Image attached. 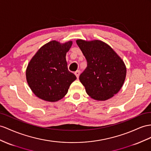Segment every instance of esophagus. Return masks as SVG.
<instances>
[{
	"instance_id": "34e87169",
	"label": "esophagus",
	"mask_w": 151,
	"mask_h": 151,
	"mask_svg": "<svg viewBox=\"0 0 151 151\" xmlns=\"http://www.w3.org/2000/svg\"><path fill=\"white\" fill-rule=\"evenodd\" d=\"M75 75H76V78H78L79 75H80V71H79V70H77V71H76L75 72Z\"/></svg>"
}]
</instances>
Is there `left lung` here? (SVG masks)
Instances as JSON below:
<instances>
[{"label": "left lung", "instance_id": "8db88e82", "mask_svg": "<svg viewBox=\"0 0 151 151\" xmlns=\"http://www.w3.org/2000/svg\"><path fill=\"white\" fill-rule=\"evenodd\" d=\"M87 65L80 75L87 94L98 101H105L118 93L126 76V67L117 53L101 40L76 41Z\"/></svg>", "mask_w": 151, "mask_h": 151}]
</instances>
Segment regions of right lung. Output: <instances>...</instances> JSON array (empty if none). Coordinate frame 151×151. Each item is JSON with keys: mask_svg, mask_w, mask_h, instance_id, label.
<instances>
[{"mask_svg": "<svg viewBox=\"0 0 151 151\" xmlns=\"http://www.w3.org/2000/svg\"><path fill=\"white\" fill-rule=\"evenodd\" d=\"M72 41L60 43L51 41L38 50L26 69V79L30 89L37 97L55 102L68 93L76 76L68 71L65 59Z\"/></svg>", "mask_w": 151, "mask_h": 151, "instance_id": "add662e5", "label": "right lung"}]
</instances>
